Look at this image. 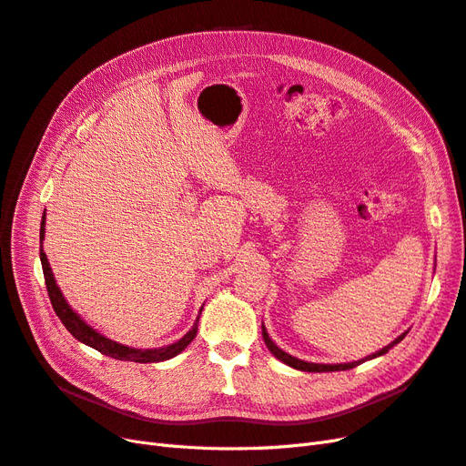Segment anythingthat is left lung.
<instances>
[{"label":"left lung","mask_w":466,"mask_h":466,"mask_svg":"<svg viewBox=\"0 0 466 466\" xmlns=\"http://www.w3.org/2000/svg\"><path fill=\"white\" fill-rule=\"evenodd\" d=\"M404 336H406V332H402L399 338H394V340H392L389 346H385L383 350H379V351H375V354H371V356H368V358H363V360L350 361V363H334V365H329V363H311V361H303V360H298V358H293V356L286 354L284 350H279V348L272 342V338L268 336V332H266V329H264V324H262V338H264V342H266L268 350H270L272 354H274L279 361H284L286 365H289V368H293V370H299V371H311V373H322V371H346V370L356 368V365L363 363L365 360H373V358H379V356L387 354V351H389L392 346H397V344L402 340Z\"/></svg>","instance_id":"obj_1"}]
</instances>
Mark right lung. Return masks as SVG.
Instances as JSON below:
<instances>
[{
  "mask_svg": "<svg viewBox=\"0 0 466 466\" xmlns=\"http://www.w3.org/2000/svg\"><path fill=\"white\" fill-rule=\"evenodd\" d=\"M45 223H46V218H42V221H40V243H42V238H45ZM40 262H42V272H45V281H46L50 303L54 307L56 315H58V319L62 320L64 327L69 330V334H74L76 340L95 348L96 351H101V354H105L108 358H115V360H120V361H136V363L165 361V360H171V358L178 356L180 351L194 340L196 332H198V322H194V327L185 336H182L178 342L163 346V348L137 350V348L118 344L115 340H110V338L103 336L101 332H96L93 327H89V324L83 320L72 307L67 305L58 284H56L52 268L48 264L45 250H42V245H40Z\"/></svg>",
  "mask_w": 466,
  "mask_h": 466,
  "instance_id": "obj_1",
  "label": "right lung"
}]
</instances>
